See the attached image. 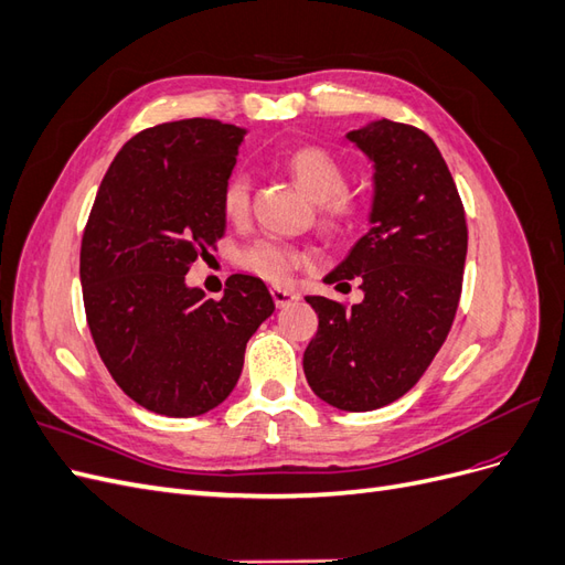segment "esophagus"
Masks as SVG:
<instances>
[{
  "label": "esophagus",
  "mask_w": 565,
  "mask_h": 565,
  "mask_svg": "<svg viewBox=\"0 0 565 565\" xmlns=\"http://www.w3.org/2000/svg\"><path fill=\"white\" fill-rule=\"evenodd\" d=\"M270 297H273V301H276L278 309H282V306L295 303L299 299V295L292 292V289H287V287H273L270 289Z\"/></svg>",
  "instance_id": "obj_1"
}]
</instances>
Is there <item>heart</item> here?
Instances as JSON below:
<instances>
[{
	"label": "heart",
	"mask_w": 565,
	"mask_h": 565,
	"mask_svg": "<svg viewBox=\"0 0 565 565\" xmlns=\"http://www.w3.org/2000/svg\"><path fill=\"white\" fill-rule=\"evenodd\" d=\"M287 169L295 181L303 188V193L320 202L322 224L341 231L353 224L358 204L347 195V167L341 160L320 146H301L287 156ZM252 183L245 172H235L221 193V207L228 218H243L249 210ZM237 264L264 280L282 282L289 273L306 264V252L280 243V241H256L237 254Z\"/></svg>",
	"instance_id": "obj_1"
}]
</instances>
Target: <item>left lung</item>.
<instances>
[{
  "instance_id": "obj_1",
  "label": "left lung",
  "mask_w": 565,
  "mask_h": 565,
  "mask_svg": "<svg viewBox=\"0 0 565 565\" xmlns=\"http://www.w3.org/2000/svg\"><path fill=\"white\" fill-rule=\"evenodd\" d=\"M374 169L370 231L324 282L361 280L351 309L306 297L318 332L306 382L347 413H367L413 388L446 341L461 295L467 221L450 169L422 129L372 119L347 134Z\"/></svg>"
}]
</instances>
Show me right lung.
<instances>
[{
  "label": "right lung",
  "mask_w": 565,
  "mask_h": 565,
  "mask_svg": "<svg viewBox=\"0 0 565 565\" xmlns=\"http://www.w3.org/2000/svg\"><path fill=\"white\" fill-rule=\"evenodd\" d=\"M247 129L191 117L117 152L84 228L79 280L100 361L150 413L198 417L224 403L256 328L276 311L264 280L235 273L207 299L185 273L226 233L221 193Z\"/></svg>",
  "instance_id": "obj_1"
}]
</instances>
